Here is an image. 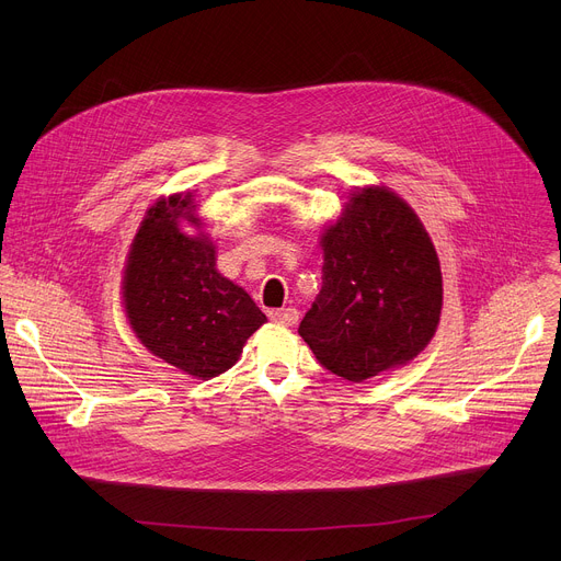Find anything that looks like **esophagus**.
Returning a JSON list of instances; mask_svg holds the SVG:
<instances>
[{
  "label": "esophagus",
  "instance_id": "obj_1",
  "mask_svg": "<svg viewBox=\"0 0 561 561\" xmlns=\"http://www.w3.org/2000/svg\"><path fill=\"white\" fill-rule=\"evenodd\" d=\"M271 319L275 324H282V327H293V324H297V319H299V312H297V308H277V310H271Z\"/></svg>",
  "mask_w": 561,
  "mask_h": 561
}]
</instances>
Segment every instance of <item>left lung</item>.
Here are the masks:
<instances>
[{"label": "left lung", "instance_id": "left-lung-1", "mask_svg": "<svg viewBox=\"0 0 561 561\" xmlns=\"http://www.w3.org/2000/svg\"><path fill=\"white\" fill-rule=\"evenodd\" d=\"M322 249V290L299 324L317 362L364 381L417 357L439 324L442 271L415 210L386 186L362 188Z\"/></svg>", "mask_w": 561, "mask_h": 561}]
</instances>
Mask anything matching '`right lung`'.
<instances>
[{"label":"right lung","mask_w":561,"mask_h":561,"mask_svg":"<svg viewBox=\"0 0 561 561\" xmlns=\"http://www.w3.org/2000/svg\"><path fill=\"white\" fill-rule=\"evenodd\" d=\"M193 195L159 199L144 217L124 268V308L137 340L159 359L202 379L228 370L266 322L251 295L215 268V247L180 221L199 226Z\"/></svg>","instance_id":"1"}]
</instances>
